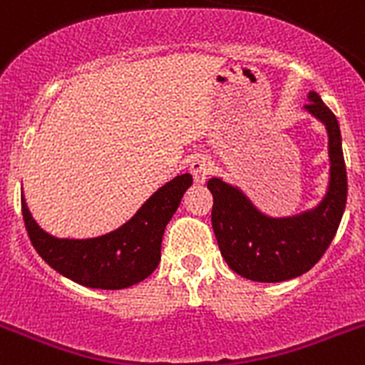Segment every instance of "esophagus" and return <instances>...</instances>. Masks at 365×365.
<instances>
[{
  "mask_svg": "<svg viewBox=\"0 0 365 365\" xmlns=\"http://www.w3.org/2000/svg\"><path fill=\"white\" fill-rule=\"evenodd\" d=\"M190 170H192L193 180H195L197 185H202V182L206 180V177L210 175V172H212L210 159H208L206 155H197V157L192 160V166H190Z\"/></svg>",
  "mask_w": 365,
  "mask_h": 365,
  "instance_id": "34e87169",
  "label": "esophagus"
}]
</instances>
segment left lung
Listing matches in <instances>:
<instances>
[{"instance_id":"obj_1","label":"left lung","mask_w":365,"mask_h":365,"mask_svg":"<svg viewBox=\"0 0 365 365\" xmlns=\"http://www.w3.org/2000/svg\"><path fill=\"white\" fill-rule=\"evenodd\" d=\"M309 100L307 111L327 128L331 157L329 192L318 208L294 217H267L241 190L221 179L206 182L214 197L212 228L221 256L234 272L252 282H287L311 270L333 241L346 210L347 172L340 125L318 93H309Z\"/></svg>"}]
</instances>
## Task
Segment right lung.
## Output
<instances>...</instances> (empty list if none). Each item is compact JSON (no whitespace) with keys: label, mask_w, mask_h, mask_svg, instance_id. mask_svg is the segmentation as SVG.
I'll list each match as a JSON object with an SVG mask.
<instances>
[{"label":"right lung","mask_w":365,"mask_h":365,"mask_svg":"<svg viewBox=\"0 0 365 365\" xmlns=\"http://www.w3.org/2000/svg\"><path fill=\"white\" fill-rule=\"evenodd\" d=\"M192 185V175L175 177L151 195L118 230L95 240H58L36 225L21 195V214L32 247L66 278L91 289L118 291L143 282L157 269L168 221Z\"/></svg>","instance_id":"1"}]
</instances>
